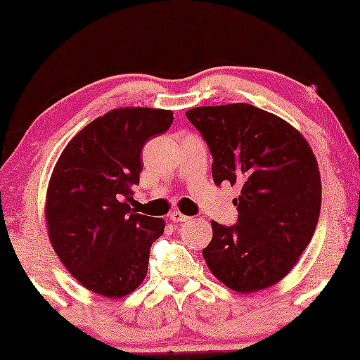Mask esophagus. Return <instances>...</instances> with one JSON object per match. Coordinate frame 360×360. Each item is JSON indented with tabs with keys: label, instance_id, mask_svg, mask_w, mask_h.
Segmentation results:
<instances>
[{
	"label": "esophagus",
	"instance_id": "esophagus-1",
	"mask_svg": "<svg viewBox=\"0 0 360 360\" xmlns=\"http://www.w3.org/2000/svg\"><path fill=\"white\" fill-rule=\"evenodd\" d=\"M169 217H171V220L176 221V224H186V221H191V217L181 214L179 210H174Z\"/></svg>",
	"mask_w": 360,
	"mask_h": 360
}]
</instances>
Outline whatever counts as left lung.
<instances>
[{"label":"left lung","mask_w":360,"mask_h":360,"mask_svg":"<svg viewBox=\"0 0 360 360\" xmlns=\"http://www.w3.org/2000/svg\"><path fill=\"white\" fill-rule=\"evenodd\" d=\"M209 146L212 176L241 187L235 225L212 220L202 256L217 279L236 292L285 277L315 233L321 181L307 140L277 115L251 104L204 105L186 112Z\"/></svg>","instance_id":"obj_1"}]
</instances>
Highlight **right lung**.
<instances>
[{
	"instance_id": "add662e5",
	"label": "right lung",
	"mask_w": 360,
	"mask_h": 360,
	"mask_svg": "<svg viewBox=\"0 0 360 360\" xmlns=\"http://www.w3.org/2000/svg\"><path fill=\"white\" fill-rule=\"evenodd\" d=\"M171 124V110L114 109L78 131L55 165L45 205L50 241L70 274L99 295L124 297L145 279L165 221L127 202L145 143Z\"/></svg>"
}]
</instances>
